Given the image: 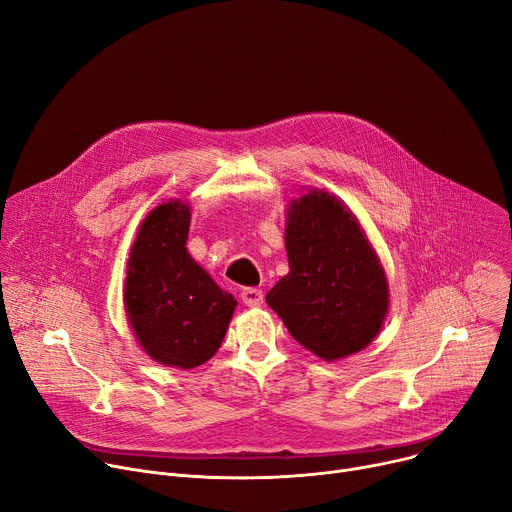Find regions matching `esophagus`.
<instances>
[{"mask_svg": "<svg viewBox=\"0 0 512 512\" xmlns=\"http://www.w3.org/2000/svg\"><path fill=\"white\" fill-rule=\"evenodd\" d=\"M241 298L247 306H261L263 304V292L259 288H245L241 292Z\"/></svg>", "mask_w": 512, "mask_h": 512, "instance_id": "obj_1", "label": "esophagus"}]
</instances>
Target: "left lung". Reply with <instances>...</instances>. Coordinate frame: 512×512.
Wrapping results in <instances>:
<instances>
[{
    "mask_svg": "<svg viewBox=\"0 0 512 512\" xmlns=\"http://www.w3.org/2000/svg\"><path fill=\"white\" fill-rule=\"evenodd\" d=\"M290 271L265 296L300 346L325 362L370 346L389 315V282L354 212L325 189L288 201Z\"/></svg>",
    "mask_w": 512,
    "mask_h": 512,
    "instance_id": "1",
    "label": "left lung"
}]
</instances>
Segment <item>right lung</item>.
Listing matches in <instances>:
<instances>
[{
	"label": "right lung",
	"mask_w": 512,
	"mask_h": 512,
	"mask_svg": "<svg viewBox=\"0 0 512 512\" xmlns=\"http://www.w3.org/2000/svg\"><path fill=\"white\" fill-rule=\"evenodd\" d=\"M191 206L168 199L142 220L129 249L123 306L140 348L158 364L191 370L220 348L236 309L187 251Z\"/></svg>",
	"instance_id": "obj_1"
}]
</instances>
